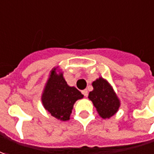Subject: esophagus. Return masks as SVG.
<instances>
[{
	"label": "esophagus",
	"instance_id": "esophagus-1",
	"mask_svg": "<svg viewBox=\"0 0 154 154\" xmlns=\"http://www.w3.org/2000/svg\"><path fill=\"white\" fill-rule=\"evenodd\" d=\"M81 92H82V94H83L85 96H87V95H88V91H87V90H84V91H82Z\"/></svg>",
	"mask_w": 154,
	"mask_h": 154
}]
</instances>
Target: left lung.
I'll list each match as a JSON object with an SVG mask.
<instances>
[{
	"label": "left lung",
	"instance_id": "obj_1",
	"mask_svg": "<svg viewBox=\"0 0 154 154\" xmlns=\"http://www.w3.org/2000/svg\"><path fill=\"white\" fill-rule=\"evenodd\" d=\"M94 90L90 92L89 99L93 102L99 115L106 119L115 114L120 106L117 96L106 80L102 78L92 84Z\"/></svg>",
	"mask_w": 154,
	"mask_h": 154
}]
</instances>
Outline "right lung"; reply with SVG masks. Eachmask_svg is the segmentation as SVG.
<instances>
[{
  "instance_id": "obj_1",
  "label": "right lung",
  "mask_w": 154,
  "mask_h": 154,
  "mask_svg": "<svg viewBox=\"0 0 154 154\" xmlns=\"http://www.w3.org/2000/svg\"><path fill=\"white\" fill-rule=\"evenodd\" d=\"M81 98L80 91L69 86L62 74L57 75L52 70L42 96L43 106L51 115L61 121L69 120L74 104Z\"/></svg>"
}]
</instances>
